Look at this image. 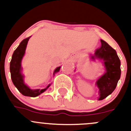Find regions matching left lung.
Listing matches in <instances>:
<instances>
[{"mask_svg":"<svg viewBox=\"0 0 131 131\" xmlns=\"http://www.w3.org/2000/svg\"><path fill=\"white\" fill-rule=\"evenodd\" d=\"M100 41L101 46L90 56L93 60L95 58L102 60L105 68V73L96 82L99 89V100H103L114 92L121 74V61L115 50L105 41L102 39Z\"/></svg>","mask_w":131,"mask_h":131,"instance_id":"8db88e82","label":"left lung"}]
</instances>
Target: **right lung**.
Returning a JSON list of instances; mask_svg holds the SVG:
<instances>
[{
	"label": "right lung",
	"instance_id": "right-lung-1",
	"mask_svg": "<svg viewBox=\"0 0 131 131\" xmlns=\"http://www.w3.org/2000/svg\"><path fill=\"white\" fill-rule=\"evenodd\" d=\"M30 38H31V36L23 39L20 42L18 47L16 48V50L14 51L10 63V71L11 79H12L14 85L17 88V90L23 95L27 96V97H36L47 90L49 86L51 85V84L48 85L47 87L44 89L32 90L24 83V75L21 73V61L22 60H23V56H24V54H25L26 46H27V42H28V41ZM60 68H61V67L56 68L54 70L53 75H54L56 73L60 71Z\"/></svg>",
	"mask_w": 131,
	"mask_h": 131
}]
</instances>
